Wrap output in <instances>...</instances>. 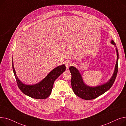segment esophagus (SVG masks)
<instances>
[{"instance_id": "esophagus-1", "label": "esophagus", "mask_w": 126, "mask_h": 126, "mask_svg": "<svg viewBox=\"0 0 126 126\" xmlns=\"http://www.w3.org/2000/svg\"><path fill=\"white\" fill-rule=\"evenodd\" d=\"M65 66H66V69H68L70 66H71L73 64V63L71 61H67V62H65Z\"/></svg>"}]
</instances>
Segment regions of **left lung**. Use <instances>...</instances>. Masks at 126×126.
<instances>
[{
	"instance_id": "1",
	"label": "left lung",
	"mask_w": 126,
	"mask_h": 126,
	"mask_svg": "<svg viewBox=\"0 0 126 126\" xmlns=\"http://www.w3.org/2000/svg\"><path fill=\"white\" fill-rule=\"evenodd\" d=\"M111 43L116 47L117 61L113 75L111 78L107 83L96 87H92L88 86L84 83L82 76H81L78 70L74 66H70V67L69 69L72 75L71 86L72 89L75 94L79 98L86 100H90L95 99L109 90L113 84L118 72L119 52H118V50L114 42L112 40Z\"/></svg>"
}]
</instances>
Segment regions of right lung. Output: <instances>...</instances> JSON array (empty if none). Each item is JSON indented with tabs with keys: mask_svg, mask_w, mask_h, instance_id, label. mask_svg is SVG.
<instances>
[{
	"mask_svg": "<svg viewBox=\"0 0 126 126\" xmlns=\"http://www.w3.org/2000/svg\"><path fill=\"white\" fill-rule=\"evenodd\" d=\"M13 71L19 89L25 94L36 99H45L50 95L55 79L65 71L64 64L58 66L51 71L40 82L33 85H27L22 83L17 77L12 63Z\"/></svg>",
	"mask_w": 126,
	"mask_h": 126,
	"instance_id": "1",
	"label": "right lung"
}]
</instances>
